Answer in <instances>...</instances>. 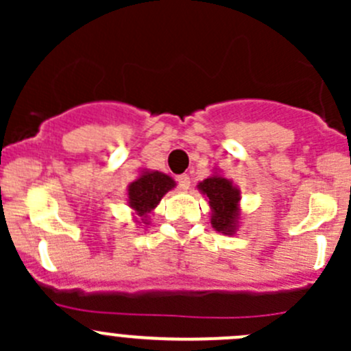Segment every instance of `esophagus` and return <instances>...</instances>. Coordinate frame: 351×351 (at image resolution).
I'll list each match as a JSON object with an SVG mask.
<instances>
[{
  "instance_id": "34e87169",
  "label": "esophagus",
  "mask_w": 351,
  "mask_h": 351,
  "mask_svg": "<svg viewBox=\"0 0 351 351\" xmlns=\"http://www.w3.org/2000/svg\"><path fill=\"white\" fill-rule=\"evenodd\" d=\"M176 183H178L180 189L186 190L190 186V176L185 175V173H183V175H178L176 176Z\"/></svg>"
}]
</instances>
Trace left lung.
<instances>
[{
    "label": "left lung",
    "mask_w": 351,
    "mask_h": 351,
    "mask_svg": "<svg viewBox=\"0 0 351 351\" xmlns=\"http://www.w3.org/2000/svg\"><path fill=\"white\" fill-rule=\"evenodd\" d=\"M198 189L208 197V204L212 207L210 222L215 231L232 234L236 229V219H238V190L232 186L229 180L221 178V176L204 180Z\"/></svg>",
    "instance_id": "8db88e82"
}]
</instances>
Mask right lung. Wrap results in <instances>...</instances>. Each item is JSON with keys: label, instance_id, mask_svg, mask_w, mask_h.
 <instances>
[{"label": "right lung", "instance_id": "obj_1", "mask_svg": "<svg viewBox=\"0 0 351 351\" xmlns=\"http://www.w3.org/2000/svg\"><path fill=\"white\" fill-rule=\"evenodd\" d=\"M175 186V182L168 175L159 171L144 173L139 180L130 183L129 205L139 215H146L161 202L162 195Z\"/></svg>", "mask_w": 351, "mask_h": 351}]
</instances>
